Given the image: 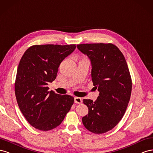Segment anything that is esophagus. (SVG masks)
I'll list each match as a JSON object with an SVG mask.
<instances>
[{"label": "esophagus", "instance_id": "1", "mask_svg": "<svg viewBox=\"0 0 153 153\" xmlns=\"http://www.w3.org/2000/svg\"><path fill=\"white\" fill-rule=\"evenodd\" d=\"M74 101H75L76 103L77 104H81L82 102V99L80 97H75L74 98Z\"/></svg>", "mask_w": 153, "mask_h": 153}]
</instances>
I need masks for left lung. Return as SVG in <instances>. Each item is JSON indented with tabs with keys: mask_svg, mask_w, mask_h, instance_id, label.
<instances>
[{
	"mask_svg": "<svg viewBox=\"0 0 153 153\" xmlns=\"http://www.w3.org/2000/svg\"><path fill=\"white\" fill-rule=\"evenodd\" d=\"M91 64V80L98 88L95 101L83 99L88 108L82 118L85 127L91 133L111 130L123 117L131 97V77L123 54L112 43H85L77 45Z\"/></svg>",
	"mask_w": 153,
	"mask_h": 153,
	"instance_id": "left-lung-1",
	"label": "left lung"
}]
</instances>
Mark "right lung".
<instances>
[{"instance_id":"right-lung-1","label":"right lung","mask_w":153,"mask_h":153,"mask_svg":"<svg viewBox=\"0 0 153 153\" xmlns=\"http://www.w3.org/2000/svg\"><path fill=\"white\" fill-rule=\"evenodd\" d=\"M76 45H35L26 50L17 69L15 92L21 112L33 127L49 131L62 123L74 98L49 91L61 62Z\"/></svg>"}]
</instances>
